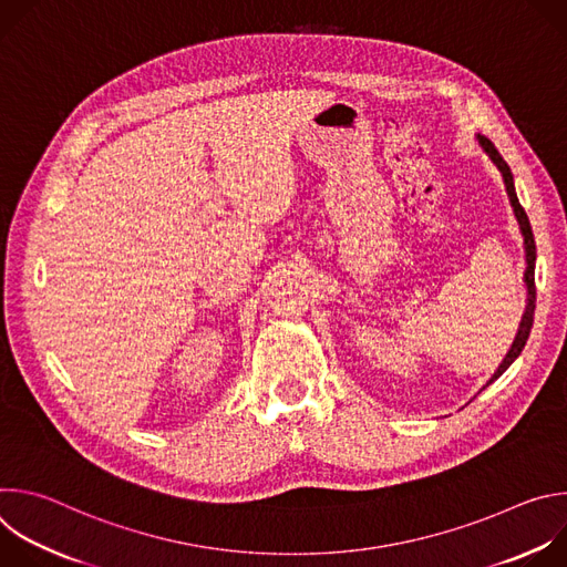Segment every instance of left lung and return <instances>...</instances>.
I'll use <instances>...</instances> for the list:
<instances>
[{"mask_svg":"<svg viewBox=\"0 0 567 567\" xmlns=\"http://www.w3.org/2000/svg\"><path fill=\"white\" fill-rule=\"evenodd\" d=\"M477 143L480 147L487 152V156L494 161V166L501 171L503 175V182H505V190H507V197H509V204L514 208V215L518 219V226H520V233H523V245H525V260H527V269H525V287H527V307H525V313H523V320H520V328H518V334L512 343V350L507 352V357L503 359V363L498 365V370L494 372V377L489 379L496 381L516 359L518 354L523 352L527 339H529V332H532V326H534V309H536V285H534V267H536V241H534V233H532V226H529V219H527V213L525 208L520 206L518 197H516V188H514V175L507 166V161L501 156V152L496 150V145L487 138L477 134ZM487 383V385H489Z\"/></svg>","mask_w":567,"mask_h":567,"instance_id":"obj_1","label":"left lung"}]
</instances>
